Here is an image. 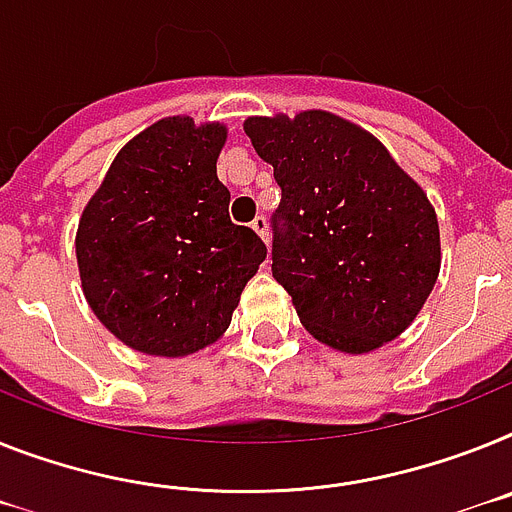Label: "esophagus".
Listing matches in <instances>:
<instances>
[{"label":"esophagus","mask_w":512,"mask_h":512,"mask_svg":"<svg viewBox=\"0 0 512 512\" xmlns=\"http://www.w3.org/2000/svg\"><path fill=\"white\" fill-rule=\"evenodd\" d=\"M252 229H255V234L263 239L265 244H268V218L265 216H257L255 221H252Z\"/></svg>","instance_id":"1"}]
</instances>
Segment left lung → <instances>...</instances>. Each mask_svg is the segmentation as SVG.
Returning <instances> with one entry per match:
<instances>
[{
	"label": "left lung",
	"mask_w": 512,
	"mask_h": 512,
	"mask_svg": "<svg viewBox=\"0 0 512 512\" xmlns=\"http://www.w3.org/2000/svg\"><path fill=\"white\" fill-rule=\"evenodd\" d=\"M244 132L283 192L273 278L304 328L343 354L401 336L440 276L427 192L375 135L330 111L247 117Z\"/></svg>",
	"instance_id": "8db88e82"
}]
</instances>
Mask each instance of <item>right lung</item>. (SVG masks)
I'll return each instance as SVG.
<instances>
[{"instance_id":"obj_1","label":"right lung","mask_w":512,"mask_h":512,"mask_svg":"<svg viewBox=\"0 0 512 512\" xmlns=\"http://www.w3.org/2000/svg\"><path fill=\"white\" fill-rule=\"evenodd\" d=\"M226 135L221 122L158 119L119 150L80 216L83 294L130 349L176 359L218 341L268 255L229 218L216 174Z\"/></svg>"}]
</instances>
